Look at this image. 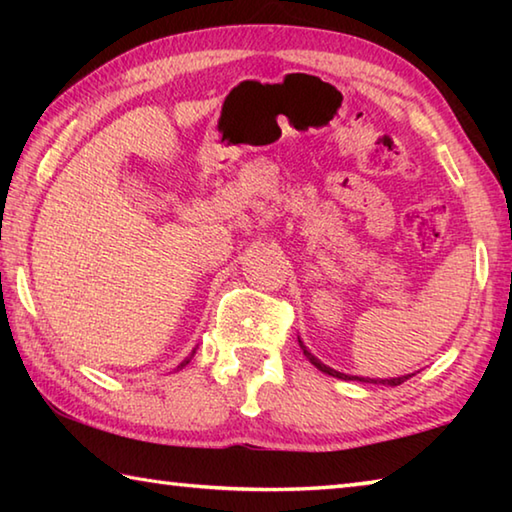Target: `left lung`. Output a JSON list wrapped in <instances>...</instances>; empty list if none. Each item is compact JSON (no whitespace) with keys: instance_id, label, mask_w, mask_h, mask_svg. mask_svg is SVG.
Listing matches in <instances>:
<instances>
[{"instance_id":"left-lung-1","label":"left lung","mask_w":512,"mask_h":512,"mask_svg":"<svg viewBox=\"0 0 512 512\" xmlns=\"http://www.w3.org/2000/svg\"><path fill=\"white\" fill-rule=\"evenodd\" d=\"M298 343H300V348H302V352H305V357L314 363V366L320 370V372H325V375H332V377H336V379H343V381H361V384H384V386H400V384H404L406 379L409 377H413V372L411 375H402V377H391V379H370V377H357V375H345V372H339V370H334V368H329V366H325L323 361H320L318 357H314V354H311L309 350H307V345L302 343L300 339H298Z\"/></svg>"}]
</instances>
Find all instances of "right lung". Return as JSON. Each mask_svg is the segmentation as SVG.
<instances>
[{"instance_id":"1","label":"right lung","mask_w":512,"mask_h":512,"mask_svg":"<svg viewBox=\"0 0 512 512\" xmlns=\"http://www.w3.org/2000/svg\"><path fill=\"white\" fill-rule=\"evenodd\" d=\"M194 354H196V350H192V354H189V357H187V359H185L183 363H180V366H178V368H183V366H187V363H189V361H192V357H194Z\"/></svg>"}]
</instances>
